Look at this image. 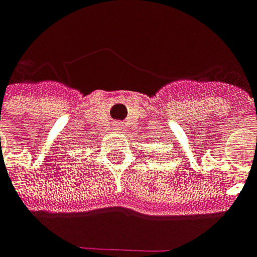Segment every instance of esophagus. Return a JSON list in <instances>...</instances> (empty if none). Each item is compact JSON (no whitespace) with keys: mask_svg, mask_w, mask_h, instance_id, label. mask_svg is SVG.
I'll use <instances>...</instances> for the list:
<instances>
[{"mask_svg":"<svg viewBox=\"0 0 257 257\" xmlns=\"http://www.w3.org/2000/svg\"><path fill=\"white\" fill-rule=\"evenodd\" d=\"M112 129H114L115 132H119V131H122V123H121V122H116V123H114Z\"/></svg>","mask_w":257,"mask_h":257,"instance_id":"34e87169","label":"esophagus"}]
</instances>
